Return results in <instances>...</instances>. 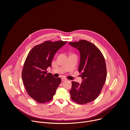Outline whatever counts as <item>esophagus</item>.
Returning <instances> with one entry per match:
<instances>
[{
	"instance_id": "34e87169",
	"label": "esophagus",
	"mask_w": 130,
	"mask_h": 130,
	"mask_svg": "<svg viewBox=\"0 0 130 130\" xmlns=\"http://www.w3.org/2000/svg\"><path fill=\"white\" fill-rule=\"evenodd\" d=\"M61 79H62V81H66V80H67V79L66 78H64V77H62V78H61Z\"/></svg>"
}]
</instances>
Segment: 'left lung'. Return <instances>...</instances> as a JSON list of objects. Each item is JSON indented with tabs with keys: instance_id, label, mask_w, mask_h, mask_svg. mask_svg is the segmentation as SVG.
Listing matches in <instances>:
<instances>
[{
	"instance_id": "left-lung-1",
	"label": "left lung",
	"mask_w": 130,
	"mask_h": 130,
	"mask_svg": "<svg viewBox=\"0 0 130 130\" xmlns=\"http://www.w3.org/2000/svg\"><path fill=\"white\" fill-rule=\"evenodd\" d=\"M69 44L80 52L78 71L83 79L81 84L72 81L71 98L78 104H87L100 95L105 83L107 77L105 60L101 51L88 41L82 40Z\"/></svg>"
}]
</instances>
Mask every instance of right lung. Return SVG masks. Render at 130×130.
Masks as SVG:
<instances>
[{
  "label": "right lung",
  "mask_w": 130,
  "mask_h": 130,
  "mask_svg": "<svg viewBox=\"0 0 130 130\" xmlns=\"http://www.w3.org/2000/svg\"><path fill=\"white\" fill-rule=\"evenodd\" d=\"M67 42L46 41L35 46L29 52L22 72V80L28 95L40 103L50 101L61 81L47 69L56 52Z\"/></svg>",
  "instance_id": "right-lung-1"
}]
</instances>
